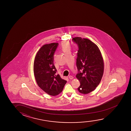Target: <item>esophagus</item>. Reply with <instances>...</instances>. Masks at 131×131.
<instances>
[{
	"mask_svg": "<svg viewBox=\"0 0 131 131\" xmlns=\"http://www.w3.org/2000/svg\"><path fill=\"white\" fill-rule=\"evenodd\" d=\"M69 78L70 80H72V79H73L74 78L72 75H69Z\"/></svg>",
	"mask_w": 131,
	"mask_h": 131,
	"instance_id": "34e87169",
	"label": "esophagus"
}]
</instances>
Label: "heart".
<instances>
[{"instance_id":"heart-1","label":"heart","mask_w":131,"mask_h":131,"mask_svg":"<svg viewBox=\"0 0 131 131\" xmlns=\"http://www.w3.org/2000/svg\"><path fill=\"white\" fill-rule=\"evenodd\" d=\"M62 49L63 52L70 51L71 46L69 43L67 41H64L62 44Z\"/></svg>"}]
</instances>
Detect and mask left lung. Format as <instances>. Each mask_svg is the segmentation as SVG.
<instances>
[{"label": "left lung", "mask_w": 131, "mask_h": 131, "mask_svg": "<svg viewBox=\"0 0 131 131\" xmlns=\"http://www.w3.org/2000/svg\"><path fill=\"white\" fill-rule=\"evenodd\" d=\"M72 40L79 47L77 59L79 72L76 77L81 85L78 90L86 94L95 90L100 82L104 72V61L99 47L90 40L75 37Z\"/></svg>", "instance_id": "1"}]
</instances>
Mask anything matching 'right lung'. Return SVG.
<instances>
[{
    "mask_svg": "<svg viewBox=\"0 0 131 131\" xmlns=\"http://www.w3.org/2000/svg\"><path fill=\"white\" fill-rule=\"evenodd\" d=\"M58 43L46 44L36 54L34 63V73L38 86L45 93L56 96L61 93L67 81L62 79L54 66V54Z\"/></svg>",
    "mask_w": 131,
    "mask_h": 131,
    "instance_id": "add662e5",
    "label": "right lung"
}]
</instances>
